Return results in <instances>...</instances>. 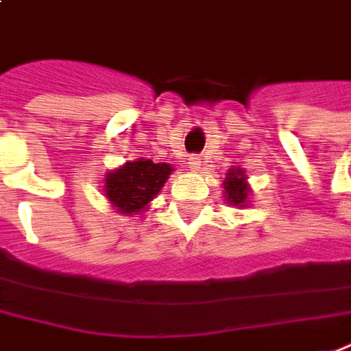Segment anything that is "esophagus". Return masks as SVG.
<instances>
[{
  "label": "esophagus",
  "mask_w": 351,
  "mask_h": 351,
  "mask_svg": "<svg viewBox=\"0 0 351 351\" xmlns=\"http://www.w3.org/2000/svg\"><path fill=\"white\" fill-rule=\"evenodd\" d=\"M189 168L193 171H197L200 168V158H191L189 160Z\"/></svg>",
  "instance_id": "esophagus-1"
}]
</instances>
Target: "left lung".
<instances>
[{
  "label": "left lung",
  "instance_id": "1",
  "mask_svg": "<svg viewBox=\"0 0 351 351\" xmlns=\"http://www.w3.org/2000/svg\"><path fill=\"white\" fill-rule=\"evenodd\" d=\"M223 195L229 204L237 208L250 206V195H252V187L248 183L246 171L243 168H231L226 173L223 180Z\"/></svg>",
  "mask_w": 351,
  "mask_h": 351
}]
</instances>
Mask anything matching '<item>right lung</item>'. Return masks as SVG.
I'll return each instance as SVG.
<instances>
[{"mask_svg":"<svg viewBox=\"0 0 351 351\" xmlns=\"http://www.w3.org/2000/svg\"><path fill=\"white\" fill-rule=\"evenodd\" d=\"M173 171L171 164L149 158L124 162L120 168L108 170L103 180V195L108 204L122 216H141L149 210L154 197Z\"/></svg>","mask_w":351,"mask_h":351,"instance_id":"right-lung-1","label":"right lung"}]
</instances>
